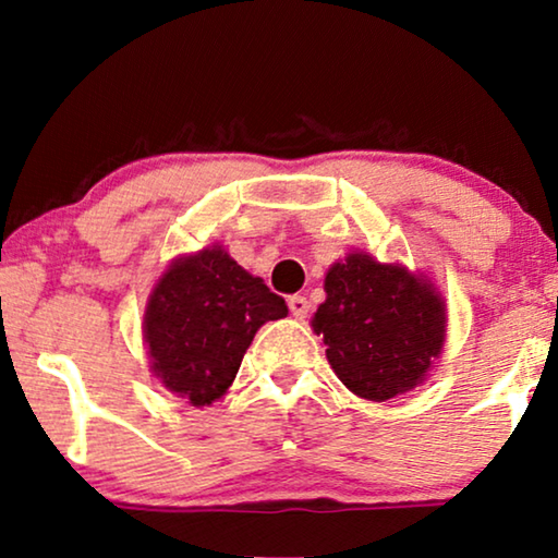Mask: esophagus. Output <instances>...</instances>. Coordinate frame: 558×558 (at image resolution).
<instances>
[{"instance_id":"34e87169","label":"esophagus","mask_w":558,"mask_h":558,"mask_svg":"<svg viewBox=\"0 0 558 558\" xmlns=\"http://www.w3.org/2000/svg\"><path fill=\"white\" fill-rule=\"evenodd\" d=\"M289 310H292V315H294L296 319L307 317V315H310V302H307V296H302V294L289 296Z\"/></svg>"}]
</instances>
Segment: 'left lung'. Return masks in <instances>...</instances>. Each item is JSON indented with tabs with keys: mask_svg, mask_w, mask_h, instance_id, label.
<instances>
[{
	"mask_svg": "<svg viewBox=\"0 0 558 558\" xmlns=\"http://www.w3.org/2000/svg\"><path fill=\"white\" fill-rule=\"evenodd\" d=\"M312 319L327 361L350 391L388 401L422 384L445 345V302L407 269L350 254L325 277Z\"/></svg>",
	"mask_w": 558,
	"mask_h": 558,
	"instance_id": "1",
	"label": "left lung"
}]
</instances>
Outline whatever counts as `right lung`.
<instances>
[{"mask_svg":"<svg viewBox=\"0 0 558 558\" xmlns=\"http://www.w3.org/2000/svg\"><path fill=\"white\" fill-rule=\"evenodd\" d=\"M287 312L264 279L243 271L220 246L178 258L144 315L151 371L180 399L208 407L233 384L258 327Z\"/></svg>","mask_w":558,"mask_h":558,"instance_id":"add662e5","label":"right lung"}]
</instances>
